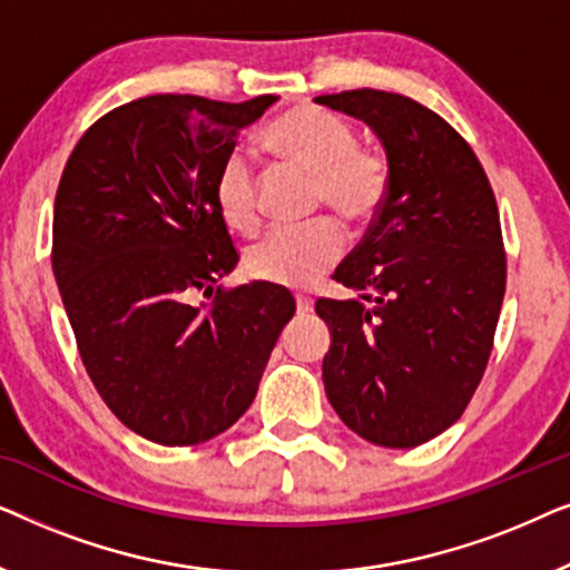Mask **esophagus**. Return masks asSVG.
<instances>
[{
	"label": "esophagus",
	"mask_w": 570,
	"mask_h": 570,
	"mask_svg": "<svg viewBox=\"0 0 570 570\" xmlns=\"http://www.w3.org/2000/svg\"><path fill=\"white\" fill-rule=\"evenodd\" d=\"M295 306H298V314H308V311H314V298H308V295H295Z\"/></svg>",
	"instance_id": "1"
}]
</instances>
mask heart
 <instances>
[{"label":"heart","mask_w":570,"mask_h":570,"mask_svg":"<svg viewBox=\"0 0 570 570\" xmlns=\"http://www.w3.org/2000/svg\"><path fill=\"white\" fill-rule=\"evenodd\" d=\"M269 150L314 176L318 205H330L347 220H368L389 194L386 158L357 145V131L342 116L318 106H295L267 129ZM215 205L223 223L240 236L259 228V184L252 155L240 147L225 155L215 176ZM347 248L342 225L332 217L272 230L246 254L248 275L262 283L303 287L316 283Z\"/></svg>","instance_id":"obj_1"}]
</instances>
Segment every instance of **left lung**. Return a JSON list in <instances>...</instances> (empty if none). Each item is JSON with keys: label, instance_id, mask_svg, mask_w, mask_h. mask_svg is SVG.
<instances>
[{"label": "left lung", "instance_id": "left-lung-1", "mask_svg": "<svg viewBox=\"0 0 570 570\" xmlns=\"http://www.w3.org/2000/svg\"><path fill=\"white\" fill-rule=\"evenodd\" d=\"M316 104L363 119L386 150L389 194L334 272L355 298H318L324 389L350 431L412 449L462 417L485 373L505 293L501 217L466 139L400 92Z\"/></svg>", "mask_w": 570, "mask_h": 570}]
</instances>
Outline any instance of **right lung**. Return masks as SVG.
Instances as JSON below:
<instances>
[{
  "label": "right lung",
  "mask_w": 570,
  "mask_h": 570,
  "mask_svg": "<svg viewBox=\"0 0 570 570\" xmlns=\"http://www.w3.org/2000/svg\"><path fill=\"white\" fill-rule=\"evenodd\" d=\"M275 100L137 98L100 116L61 174L51 264L82 365L108 410L163 446L228 431L295 314L285 287L220 285L238 252L217 168Z\"/></svg>",
  "instance_id": "add662e5"
}]
</instances>
